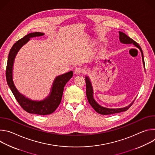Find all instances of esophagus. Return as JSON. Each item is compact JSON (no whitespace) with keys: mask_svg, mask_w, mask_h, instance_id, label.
<instances>
[{"mask_svg":"<svg viewBox=\"0 0 155 155\" xmlns=\"http://www.w3.org/2000/svg\"><path fill=\"white\" fill-rule=\"evenodd\" d=\"M84 71L82 68H75V69L74 70V73L76 74V75H80L82 73H83Z\"/></svg>","mask_w":155,"mask_h":155,"instance_id":"34e87169","label":"esophagus"}]
</instances>
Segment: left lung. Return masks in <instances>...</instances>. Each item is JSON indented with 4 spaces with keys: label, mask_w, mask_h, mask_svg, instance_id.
Listing matches in <instances>:
<instances>
[{
    "label": "left lung",
    "mask_w": 155,
    "mask_h": 155,
    "mask_svg": "<svg viewBox=\"0 0 155 155\" xmlns=\"http://www.w3.org/2000/svg\"><path fill=\"white\" fill-rule=\"evenodd\" d=\"M119 35H120V40L121 43H124V44H131L132 43L133 45H134L137 48H138L140 51H141L142 53V61L143 64L145 66V62H144V58H143V54L142 52V50L141 47L139 46V44L136 42L134 40H132L131 38L128 37L126 34L122 32H119ZM85 81H86V94L87 96V99L88 102H89L90 104L91 105V107L94 109L95 111L97 112L99 114L101 115H111V114H117L122 112H125L127 110H128L130 107L132 105V104L134 103V101H132V102L129 104L128 106L124 107V108H105L104 107L101 106L99 105L96 101L94 100L93 97V87L91 83V81L87 77H85Z\"/></svg>",
    "instance_id": "obj_1"
}]
</instances>
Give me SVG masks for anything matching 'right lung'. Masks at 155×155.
<instances>
[{"instance_id": "right-lung-1", "label": "right lung", "mask_w": 155, "mask_h": 155, "mask_svg": "<svg viewBox=\"0 0 155 155\" xmlns=\"http://www.w3.org/2000/svg\"><path fill=\"white\" fill-rule=\"evenodd\" d=\"M41 32L30 33L17 41L12 47L7 61L6 69V79L7 84L12 91L15 99L25 111L29 114L40 115H47L53 113L61 103L64 87L67 82L72 77L73 72L57 77L53 83V86L49 96L41 101H34L29 99L19 93L13 81V65L15 58L19 50L26 44L31 37L43 35Z\"/></svg>"}]
</instances>
